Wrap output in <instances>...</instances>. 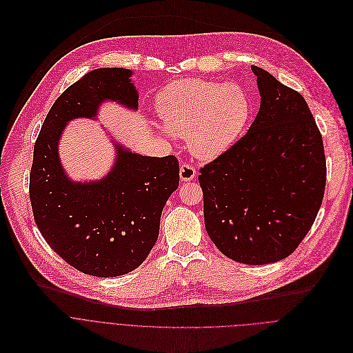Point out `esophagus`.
<instances>
[{"label":"esophagus","mask_w":353,"mask_h":353,"mask_svg":"<svg viewBox=\"0 0 353 353\" xmlns=\"http://www.w3.org/2000/svg\"><path fill=\"white\" fill-rule=\"evenodd\" d=\"M196 175V170H194V165H192L190 163H182L181 164V168H179V176H181V181L186 182V181H192Z\"/></svg>","instance_id":"1"}]
</instances>
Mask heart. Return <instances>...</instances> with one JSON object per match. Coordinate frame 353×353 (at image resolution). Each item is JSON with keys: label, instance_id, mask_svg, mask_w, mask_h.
<instances>
[{"label": "heart", "instance_id": "1", "mask_svg": "<svg viewBox=\"0 0 353 353\" xmlns=\"http://www.w3.org/2000/svg\"><path fill=\"white\" fill-rule=\"evenodd\" d=\"M156 110L165 133L188 137L192 153L210 160L236 142L250 117V99L234 82L186 78L160 90Z\"/></svg>", "mask_w": 353, "mask_h": 353}]
</instances>
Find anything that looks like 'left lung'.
<instances>
[{"mask_svg": "<svg viewBox=\"0 0 353 353\" xmlns=\"http://www.w3.org/2000/svg\"><path fill=\"white\" fill-rule=\"evenodd\" d=\"M260 110L246 134L200 168L204 225L227 257H288L320 210L327 165L321 133L301 93L252 65Z\"/></svg>", "mask_w": 353, "mask_h": 353, "instance_id": "8db88e82", "label": "left lung"}]
</instances>
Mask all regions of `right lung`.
<instances>
[{
	"mask_svg": "<svg viewBox=\"0 0 353 353\" xmlns=\"http://www.w3.org/2000/svg\"><path fill=\"white\" fill-rule=\"evenodd\" d=\"M130 74L103 68L70 85L48 111L33 150L29 194L37 228L62 260L94 276L123 275L146 260L164 204L179 185L175 156L145 157L122 148L100 182L75 183L62 171L58 140L68 121L94 117L107 99L137 108Z\"/></svg>",
	"mask_w": 353,
	"mask_h": 353,
	"instance_id": "right-lung-1",
	"label": "right lung"
}]
</instances>
